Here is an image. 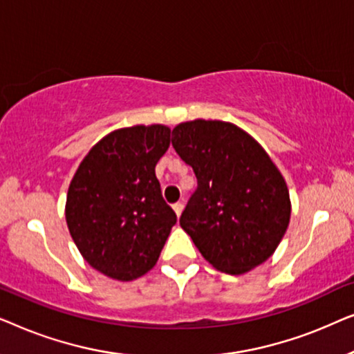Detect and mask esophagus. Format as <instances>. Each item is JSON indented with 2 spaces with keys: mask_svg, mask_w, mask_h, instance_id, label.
Segmentation results:
<instances>
[{
  "mask_svg": "<svg viewBox=\"0 0 354 354\" xmlns=\"http://www.w3.org/2000/svg\"><path fill=\"white\" fill-rule=\"evenodd\" d=\"M172 207H174V211H176V214H177V217H178V216H180V214H182V211H183V203H180V201H178V203H176V205H174Z\"/></svg>",
  "mask_w": 354,
  "mask_h": 354,
  "instance_id": "1",
  "label": "esophagus"
}]
</instances>
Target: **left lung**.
<instances>
[{
    "instance_id": "obj_1",
    "label": "left lung",
    "mask_w": 354,
    "mask_h": 354,
    "mask_svg": "<svg viewBox=\"0 0 354 354\" xmlns=\"http://www.w3.org/2000/svg\"><path fill=\"white\" fill-rule=\"evenodd\" d=\"M172 147L198 180L180 225L203 258L232 275L270 258L287 232L292 205L264 148L234 124L203 119L178 124Z\"/></svg>"
}]
</instances>
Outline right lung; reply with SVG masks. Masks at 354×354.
<instances>
[{
  "mask_svg": "<svg viewBox=\"0 0 354 354\" xmlns=\"http://www.w3.org/2000/svg\"><path fill=\"white\" fill-rule=\"evenodd\" d=\"M171 143L166 125H133L101 138L80 162L66 201L71 236L91 268L138 279L154 268L177 216L154 167Z\"/></svg>",
  "mask_w": 354,
  "mask_h": 354,
  "instance_id": "right-lung-1",
  "label": "right lung"
}]
</instances>
